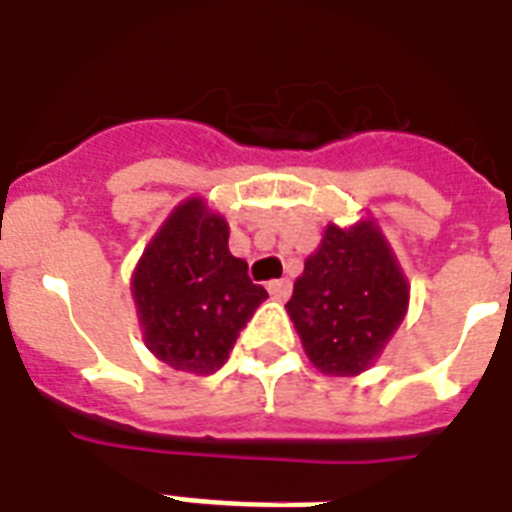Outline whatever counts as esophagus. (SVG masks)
Listing matches in <instances>:
<instances>
[{"instance_id": "1", "label": "esophagus", "mask_w": 512, "mask_h": 512, "mask_svg": "<svg viewBox=\"0 0 512 512\" xmlns=\"http://www.w3.org/2000/svg\"><path fill=\"white\" fill-rule=\"evenodd\" d=\"M268 292H271L273 300H287L289 292H292V281H289V279L268 281Z\"/></svg>"}]
</instances>
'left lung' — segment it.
I'll list each match as a JSON object with an SVG mask.
<instances>
[{"mask_svg":"<svg viewBox=\"0 0 512 512\" xmlns=\"http://www.w3.org/2000/svg\"><path fill=\"white\" fill-rule=\"evenodd\" d=\"M409 311V281L372 217L324 228L287 303L321 374L356 377L382 356Z\"/></svg>","mask_w":512,"mask_h":512,"instance_id":"obj_1","label":"left lung"}]
</instances>
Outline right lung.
<instances>
[{
	"mask_svg": "<svg viewBox=\"0 0 512 512\" xmlns=\"http://www.w3.org/2000/svg\"><path fill=\"white\" fill-rule=\"evenodd\" d=\"M268 292L228 249V223L201 196L180 201L132 271L146 348L185 374H212Z\"/></svg>",
	"mask_w": 512,
	"mask_h": 512,
	"instance_id": "add662e5",
	"label": "right lung"
}]
</instances>
